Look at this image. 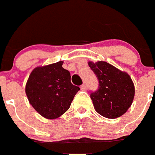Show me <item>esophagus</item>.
<instances>
[{"mask_svg": "<svg viewBox=\"0 0 155 155\" xmlns=\"http://www.w3.org/2000/svg\"><path fill=\"white\" fill-rule=\"evenodd\" d=\"M81 90H83V91L86 90V85H85V84H83V85H81Z\"/></svg>", "mask_w": 155, "mask_h": 155, "instance_id": "obj_1", "label": "esophagus"}]
</instances>
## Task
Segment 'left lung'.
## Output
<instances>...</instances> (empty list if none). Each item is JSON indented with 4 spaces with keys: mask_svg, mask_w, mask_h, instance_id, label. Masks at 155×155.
Here are the masks:
<instances>
[{
    "mask_svg": "<svg viewBox=\"0 0 155 155\" xmlns=\"http://www.w3.org/2000/svg\"><path fill=\"white\" fill-rule=\"evenodd\" d=\"M98 81V89L90 92L95 110L107 118H117L127 112L134 97V85L125 72L106 61L89 62Z\"/></svg>",
    "mask_w": 155,
    "mask_h": 155,
    "instance_id": "8db88e82",
    "label": "left lung"
}]
</instances>
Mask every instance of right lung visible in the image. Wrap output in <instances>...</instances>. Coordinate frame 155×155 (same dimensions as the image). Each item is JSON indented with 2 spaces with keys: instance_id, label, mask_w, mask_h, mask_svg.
Returning a JSON list of instances; mask_svg holds the SVG:
<instances>
[{
  "instance_id": "right-lung-1",
  "label": "right lung",
  "mask_w": 155,
  "mask_h": 155,
  "mask_svg": "<svg viewBox=\"0 0 155 155\" xmlns=\"http://www.w3.org/2000/svg\"><path fill=\"white\" fill-rule=\"evenodd\" d=\"M63 61L37 67L32 71L25 86L29 103L48 119L60 117L70 108L80 90L70 81V72L62 67Z\"/></svg>"
}]
</instances>
